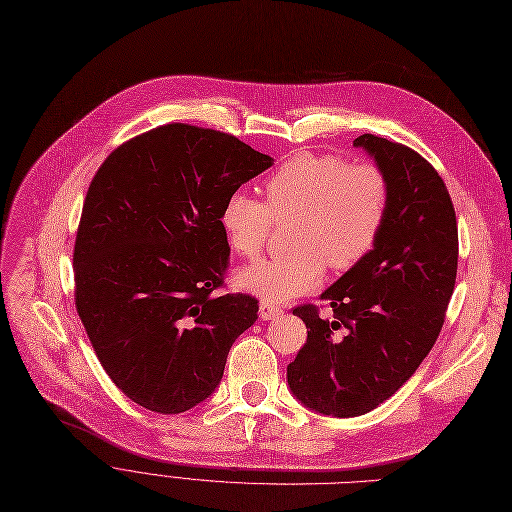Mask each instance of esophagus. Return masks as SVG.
Listing matches in <instances>:
<instances>
[{
    "label": "esophagus",
    "instance_id": "1",
    "mask_svg": "<svg viewBox=\"0 0 512 512\" xmlns=\"http://www.w3.org/2000/svg\"><path fill=\"white\" fill-rule=\"evenodd\" d=\"M281 314H283V310H281V308H277L275 304L260 302V319H262V321H273V319H279Z\"/></svg>",
    "mask_w": 512,
    "mask_h": 512
}]
</instances>
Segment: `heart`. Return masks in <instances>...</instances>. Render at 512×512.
I'll return each mask as SVG.
<instances>
[{"instance_id":"b5f03b06","label":"heart","mask_w":512,"mask_h":512,"mask_svg":"<svg viewBox=\"0 0 512 512\" xmlns=\"http://www.w3.org/2000/svg\"><path fill=\"white\" fill-rule=\"evenodd\" d=\"M264 200L266 206L246 193H231L221 229L237 256L256 258L273 221H296L289 231L294 254L258 260L235 275L241 291L283 304L319 287L325 264L346 273L373 252L389 210V183L371 162L346 164L337 156L302 152L266 179Z\"/></svg>"}]
</instances>
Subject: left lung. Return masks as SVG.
Listing matches in <instances>:
<instances>
[{
  "instance_id": "1",
  "label": "left lung",
  "mask_w": 512,
  "mask_h": 512,
  "mask_svg": "<svg viewBox=\"0 0 512 512\" xmlns=\"http://www.w3.org/2000/svg\"><path fill=\"white\" fill-rule=\"evenodd\" d=\"M389 183V210L373 252L346 271L314 306H298L308 337L287 367V385L306 408L329 417L371 412L419 369L444 325L458 266V229L437 170L406 145L364 133Z\"/></svg>"
}]
</instances>
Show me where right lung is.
Instances as JSON below:
<instances>
[{
	"label": "right lung",
	"mask_w": 512,
	"mask_h": 512,
	"mask_svg": "<svg viewBox=\"0 0 512 512\" xmlns=\"http://www.w3.org/2000/svg\"><path fill=\"white\" fill-rule=\"evenodd\" d=\"M233 135L183 123L143 133L97 170L75 241L77 312L116 387L179 415L212 396L258 300L216 296L225 200L273 166Z\"/></svg>",
	"instance_id": "1"
}]
</instances>
